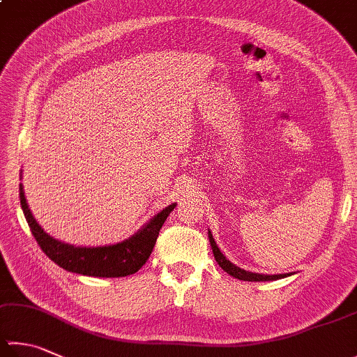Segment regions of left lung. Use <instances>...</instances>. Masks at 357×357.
Here are the masks:
<instances>
[{
    "label": "left lung",
    "mask_w": 357,
    "mask_h": 357,
    "mask_svg": "<svg viewBox=\"0 0 357 357\" xmlns=\"http://www.w3.org/2000/svg\"><path fill=\"white\" fill-rule=\"evenodd\" d=\"M208 239H210V244L213 248V255H214V259L218 261V264L224 268V271L231 275L233 278H238L242 281H275V280H281V278H286V277H291L294 273H280V275H264V273H253V272H248L244 271V268L238 267L236 264H233L231 261H228L225 258V255L220 252V248L218 247L216 241H214L211 231L208 230Z\"/></svg>",
    "instance_id": "8db88e82"
}]
</instances>
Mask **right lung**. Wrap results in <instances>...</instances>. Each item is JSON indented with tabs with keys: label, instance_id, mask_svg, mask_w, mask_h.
Returning <instances> with one entry per match:
<instances>
[{
	"label": "right lung",
	"instance_id": "1",
	"mask_svg": "<svg viewBox=\"0 0 357 357\" xmlns=\"http://www.w3.org/2000/svg\"><path fill=\"white\" fill-rule=\"evenodd\" d=\"M20 204H22V210L26 220H28L33 238H36L46 257L68 272L100 278L127 277V275L138 272L146 264V261L149 259L161 227H163L166 218L169 216V213L177 205H167L151 220H147L135 234L116 242V244L76 247L52 238L51 234L43 230L29 210L22 183H20Z\"/></svg>",
	"mask_w": 357,
	"mask_h": 357
}]
</instances>
